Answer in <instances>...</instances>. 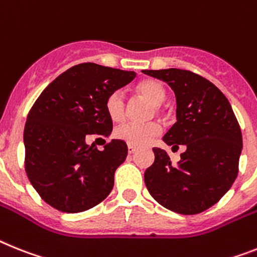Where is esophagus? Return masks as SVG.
<instances>
[{
    "label": "esophagus",
    "instance_id": "obj_1",
    "mask_svg": "<svg viewBox=\"0 0 257 257\" xmlns=\"http://www.w3.org/2000/svg\"><path fill=\"white\" fill-rule=\"evenodd\" d=\"M136 150H137V148H136V146L128 145V152H129V154H133V153H135Z\"/></svg>",
    "mask_w": 257,
    "mask_h": 257
}]
</instances>
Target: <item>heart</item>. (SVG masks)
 <instances>
[{
    "label": "heart",
    "mask_w": 257,
    "mask_h": 257,
    "mask_svg": "<svg viewBox=\"0 0 257 257\" xmlns=\"http://www.w3.org/2000/svg\"><path fill=\"white\" fill-rule=\"evenodd\" d=\"M136 92L141 98L152 103L149 117H153L155 115L162 117L167 115V108L163 103L166 100L167 92L163 83L155 79H146L136 86ZM105 111L113 121H121L125 116V99L121 92L113 91L107 96ZM159 132H161V126L154 121L146 122V124L126 122L116 128L115 137L126 142L128 145L141 146L149 144L159 135Z\"/></svg>",
    "instance_id": "b5f03b06"
}]
</instances>
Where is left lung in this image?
<instances>
[{"instance_id":"left-lung-1","label":"left lung","mask_w":257,"mask_h":257,"mask_svg":"<svg viewBox=\"0 0 257 257\" xmlns=\"http://www.w3.org/2000/svg\"><path fill=\"white\" fill-rule=\"evenodd\" d=\"M169 83L176 96V122L163 141L184 145L174 165L163 149L145 171L149 193L179 214H197L218 202L238 176L242 132L227 98L212 82L191 70H144Z\"/></svg>"}]
</instances>
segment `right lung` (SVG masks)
I'll return each instance as SVG.
<instances>
[{
  "label": "right lung",
  "instance_id": "add662e5",
  "mask_svg": "<svg viewBox=\"0 0 257 257\" xmlns=\"http://www.w3.org/2000/svg\"><path fill=\"white\" fill-rule=\"evenodd\" d=\"M135 77V72L83 62L60 74L36 99L23 133L25 170L52 208L85 212L109 195L128 146L112 140L98 150L87 139L112 132L105 99Z\"/></svg>",
  "mask_w": 257,
  "mask_h": 257
}]
</instances>
